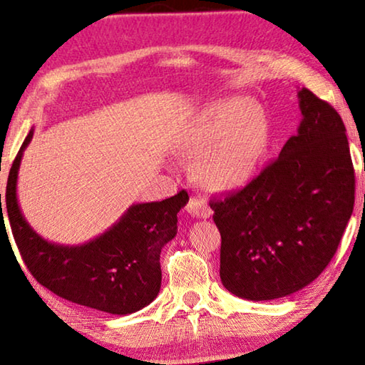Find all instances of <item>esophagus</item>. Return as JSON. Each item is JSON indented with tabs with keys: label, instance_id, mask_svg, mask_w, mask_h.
<instances>
[{
	"label": "esophagus",
	"instance_id": "esophagus-1",
	"mask_svg": "<svg viewBox=\"0 0 365 365\" xmlns=\"http://www.w3.org/2000/svg\"><path fill=\"white\" fill-rule=\"evenodd\" d=\"M186 210L190 215L197 218H209L212 215V209L207 205V202L204 200V197H200V195H192V197L189 199Z\"/></svg>",
	"mask_w": 365,
	"mask_h": 365
}]
</instances>
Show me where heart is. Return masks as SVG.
Masks as SVG:
<instances>
[{
    "instance_id": "heart-1",
    "label": "heart",
    "mask_w": 365,
    "mask_h": 365,
    "mask_svg": "<svg viewBox=\"0 0 365 365\" xmlns=\"http://www.w3.org/2000/svg\"><path fill=\"white\" fill-rule=\"evenodd\" d=\"M271 147L264 109L246 98H227L202 109L182 137L194 158V175L205 186L228 190L245 186Z\"/></svg>"
}]
</instances>
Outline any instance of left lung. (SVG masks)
I'll return each mask as SVG.
<instances>
[{"mask_svg":"<svg viewBox=\"0 0 365 365\" xmlns=\"http://www.w3.org/2000/svg\"><path fill=\"white\" fill-rule=\"evenodd\" d=\"M304 119L277 160L223 199H210L228 292L272 300L313 282L329 264L354 209L356 176L343 119L304 88Z\"/></svg>","mask_w":365,"mask_h":365,"instance_id":"8db88e82","label":"left lung"}]
</instances>
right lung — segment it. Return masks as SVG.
Here are the masks:
<instances>
[{
	"label": "right lung",
	"instance_id": "right-lung-1",
	"mask_svg": "<svg viewBox=\"0 0 365 365\" xmlns=\"http://www.w3.org/2000/svg\"><path fill=\"white\" fill-rule=\"evenodd\" d=\"M31 138L32 132L9 170L6 209L16 246L32 277L61 299L112 315L147 307L160 292V253L176 237L178 212L189 200L186 190L130 207L117 225L88 245H52L27 225L16 199L22 150Z\"/></svg>",
	"mask_w": 365,
	"mask_h": 365
}]
</instances>
